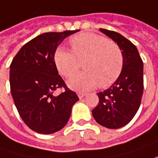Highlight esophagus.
Masks as SVG:
<instances>
[{"mask_svg": "<svg viewBox=\"0 0 158 158\" xmlns=\"http://www.w3.org/2000/svg\"><path fill=\"white\" fill-rule=\"evenodd\" d=\"M78 96H79V99H83L85 96V94H84V93H78Z\"/></svg>", "mask_w": 158, "mask_h": 158, "instance_id": "esophagus-1", "label": "esophagus"}]
</instances>
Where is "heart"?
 I'll return each mask as SVG.
<instances>
[{"label": "heart", "instance_id": "obj_1", "mask_svg": "<svg viewBox=\"0 0 158 158\" xmlns=\"http://www.w3.org/2000/svg\"><path fill=\"white\" fill-rule=\"evenodd\" d=\"M73 51L59 47L54 53V62L63 76L72 77L84 61V72L67 81L71 89L85 92L99 85L107 87L120 76L123 67L122 50L114 42L95 33H81L70 39Z\"/></svg>", "mask_w": 158, "mask_h": 158}]
</instances>
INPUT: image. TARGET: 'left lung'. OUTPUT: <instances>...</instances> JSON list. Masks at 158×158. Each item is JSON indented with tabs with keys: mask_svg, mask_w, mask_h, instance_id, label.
<instances>
[{
	"mask_svg": "<svg viewBox=\"0 0 158 158\" xmlns=\"http://www.w3.org/2000/svg\"><path fill=\"white\" fill-rule=\"evenodd\" d=\"M122 50L123 67L115 82L108 89L97 94L99 104L92 110L100 125L107 128H120L135 115L143 92V63L137 48L115 31L100 29Z\"/></svg>",
	"mask_w": 158,
	"mask_h": 158,
	"instance_id": "1",
	"label": "left lung"
}]
</instances>
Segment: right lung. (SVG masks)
<instances>
[{"label":"right lung","mask_w":158,"mask_h":158,"mask_svg":"<svg viewBox=\"0 0 158 158\" xmlns=\"http://www.w3.org/2000/svg\"><path fill=\"white\" fill-rule=\"evenodd\" d=\"M79 31L47 32L35 36L20 49L10 64V91L20 116L39 134L62 129L69 121L72 108L79 101L69 90L54 62V53L64 38ZM64 87L59 96L53 92Z\"/></svg>","instance_id":"add662e5"}]
</instances>
